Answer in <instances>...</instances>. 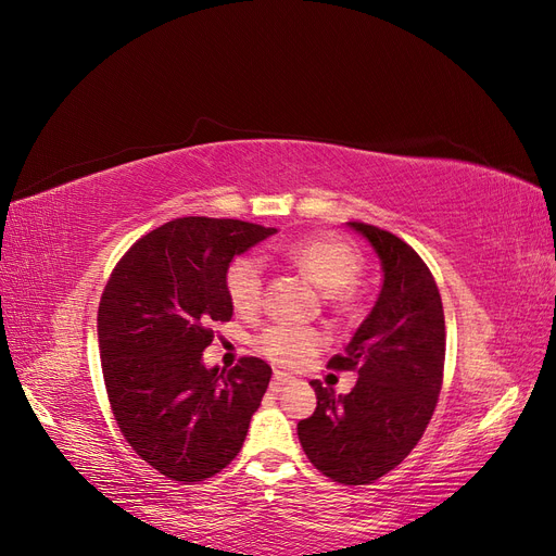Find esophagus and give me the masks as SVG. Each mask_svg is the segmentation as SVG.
Instances as JSON below:
<instances>
[{
    "instance_id": "34e87169",
    "label": "esophagus",
    "mask_w": 556,
    "mask_h": 556,
    "mask_svg": "<svg viewBox=\"0 0 556 556\" xmlns=\"http://www.w3.org/2000/svg\"><path fill=\"white\" fill-rule=\"evenodd\" d=\"M290 380H292V378H290L288 374H282V371H276V374H274V378H271V390H274V392H278V390H280V387H282V384H288Z\"/></svg>"
}]
</instances>
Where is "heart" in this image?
Masks as SVG:
<instances>
[{
  "label": "heart",
  "mask_w": 556,
  "mask_h": 556,
  "mask_svg": "<svg viewBox=\"0 0 556 556\" xmlns=\"http://www.w3.org/2000/svg\"><path fill=\"white\" fill-rule=\"evenodd\" d=\"M282 255L311 282H315L319 290L333 294L336 304H350L348 288H352L362 274V255L355 245L339 237H331V233H315V237H306L285 245ZM262 290L264 266L257 257L245 255L229 266L227 292L233 308L239 313L257 311L262 304ZM323 345L325 336L319 331L290 325L268 327L257 339V350L262 355L285 368H296L306 364L323 350Z\"/></svg>",
  "instance_id": "1"
}]
</instances>
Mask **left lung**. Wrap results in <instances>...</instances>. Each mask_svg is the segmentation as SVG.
I'll use <instances>...</instances> for the list:
<instances>
[{"label": "left lung", "instance_id": "1", "mask_svg": "<svg viewBox=\"0 0 556 556\" xmlns=\"http://www.w3.org/2000/svg\"><path fill=\"white\" fill-rule=\"evenodd\" d=\"M382 268L376 304L331 368H357L350 394L313 382L317 408L296 433L311 464L343 484L390 473L422 439L439 401L445 315L439 288L417 252L394 233L348 223Z\"/></svg>", "mask_w": 556, "mask_h": 556}]
</instances>
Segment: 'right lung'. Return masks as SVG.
Segmentation results:
<instances>
[{"mask_svg":"<svg viewBox=\"0 0 556 556\" xmlns=\"http://www.w3.org/2000/svg\"><path fill=\"white\" fill-rule=\"evenodd\" d=\"M276 227L178 217L134 243L113 268L97 313L102 371L117 427L139 457L182 484L237 457L271 366L243 357L227 374L204 364L213 323L233 304V257Z\"/></svg>","mask_w":556,"mask_h":556,"instance_id":"right-lung-1","label":"right lung"}]
</instances>
